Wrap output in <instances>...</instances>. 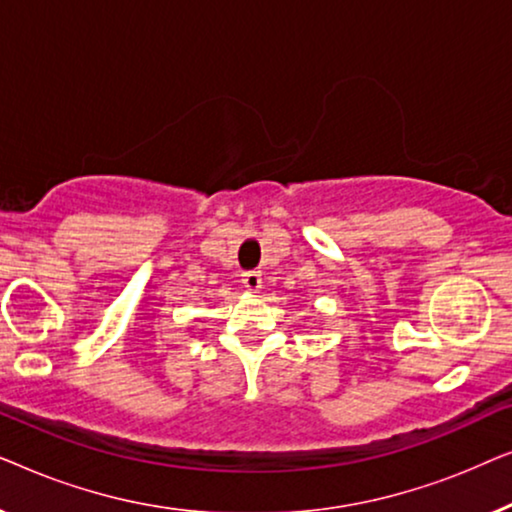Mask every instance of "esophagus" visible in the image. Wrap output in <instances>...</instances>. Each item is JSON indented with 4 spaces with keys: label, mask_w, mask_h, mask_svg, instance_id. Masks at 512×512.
<instances>
[{
    "label": "esophagus",
    "mask_w": 512,
    "mask_h": 512,
    "mask_svg": "<svg viewBox=\"0 0 512 512\" xmlns=\"http://www.w3.org/2000/svg\"><path fill=\"white\" fill-rule=\"evenodd\" d=\"M242 284L247 286L249 291H261V286H263V275L258 270H247V272H242Z\"/></svg>",
    "instance_id": "obj_1"
}]
</instances>
